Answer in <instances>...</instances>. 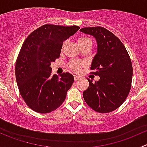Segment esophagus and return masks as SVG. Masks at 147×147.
<instances>
[{"label": "esophagus", "instance_id": "esophagus-1", "mask_svg": "<svg viewBox=\"0 0 147 147\" xmlns=\"http://www.w3.org/2000/svg\"><path fill=\"white\" fill-rule=\"evenodd\" d=\"M74 78H75V80L78 81L80 79V77L78 76V75H74Z\"/></svg>", "mask_w": 147, "mask_h": 147}]
</instances>
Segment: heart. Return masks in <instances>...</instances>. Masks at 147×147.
I'll return each mask as SVG.
<instances>
[{
  "label": "heart",
  "instance_id": "b5f03b06",
  "mask_svg": "<svg viewBox=\"0 0 147 147\" xmlns=\"http://www.w3.org/2000/svg\"><path fill=\"white\" fill-rule=\"evenodd\" d=\"M78 42L79 46L84 45V44L87 43V42H92L91 40H90V38H87V37H81V38H80L79 39H78ZM65 44V42H64L63 47H64ZM69 67H70V69H72V70H73L74 72H78L80 71L81 67H82V63H80V62L78 61H72L69 63Z\"/></svg>",
  "mask_w": 147,
  "mask_h": 147
}]
</instances>
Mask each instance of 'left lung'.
I'll use <instances>...</instances> for the list:
<instances>
[{
	"instance_id": "1",
	"label": "left lung",
	"mask_w": 147,
	"mask_h": 147,
	"mask_svg": "<svg viewBox=\"0 0 147 147\" xmlns=\"http://www.w3.org/2000/svg\"><path fill=\"white\" fill-rule=\"evenodd\" d=\"M80 32L95 38L97 53L91 69L100 77L94 82L87 78L90 84L83 92L84 100L96 112H112L125 101L131 89L133 70L129 55L119 38L105 28H83Z\"/></svg>"
}]
</instances>
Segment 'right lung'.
Returning a JSON list of instances; mask_svg holds the SVG:
<instances>
[{
    "label": "right lung",
    "instance_id": "1",
    "mask_svg": "<svg viewBox=\"0 0 147 147\" xmlns=\"http://www.w3.org/2000/svg\"><path fill=\"white\" fill-rule=\"evenodd\" d=\"M80 28L46 24L23 42L16 64V82L23 99L35 112L49 113L65 101L74 77L69 72L52 75L50 64L60 57L63 42Z\"/></svg>",
    "mask_w": 147,
    "mask_h": 147
}]
</instances>
